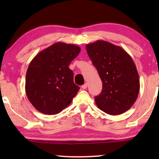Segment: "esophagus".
Wrapping results in <instances>:
<instances>
[{"instance_id": "1", "label": "esophagus", "mask_w": 159, "mask_h": 159, "mask_svg": "<svg viewBox=\"0 0 159 159\" xmlns=\"http://www.w3.org/2000/svg\"><path fill=\"white\" fill-rule=\"evenodd\" d=\"M87 88H88V84H87V83L84 84L83 85H82V88L84 89H84H87Z\"/></svg>"}]
</instances>
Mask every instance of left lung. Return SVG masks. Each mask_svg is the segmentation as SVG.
Returning <instances> with one entry per match:
<instances>
[{"label": "left lung", "instance_id": "1", "mask_svg": "<svg viewBox=\"0 0 159 159\" xmlns=\"http://www.w3.org/2000/svg\"><path fill=\"white\" fill-rule=\"evenodd\" d=\"M86 50L101 77L103 89L95 97L100 109L119 115L132 107L140 91V79L135 64L121 47L103 40L88 44Z\"/></svg>", "mask_w": 159, "mask_h": 159}]
</instances>
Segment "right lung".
Here are the masks:
<instances>
[{"instance_id": "right-lung-1", "label": "right lung", "mask_w": 159, "mask_h": 159, "mask_svg": "<svg viewBox=\"0 0 159 159\" xmlns=\"http://www.w3.org/2000/svg\"><path fill=\"white\" fill-rule=\"evenodd\" d=\"M80 51L77 45L58 42L40 51L30 62L25 91L38 111L57 114L71 103L80 87L74 82L69 65Z\"/></svg>"}]
</instances>
